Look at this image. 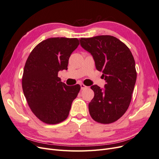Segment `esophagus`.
I'll return each mask as SVG.
<instances>
[{
  "mask_svg": "<svg viewBox=\"0 0 159 159\" xmlns=\"http://www.w3.org/2000/svg\"><path fill=\"white\" fill-rule=\"evenodd\" d=\"M80 86H81V89H85L86 88H87V86L83 84H80Z\"/></svg>",
  "mask_w": 159,
  "mask_h": 159,
  "instance_id": "obj_1",
  "label": "esophagus"
}]
</instances>
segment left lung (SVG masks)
Wrapping results in <instances>:
<instances>
[{
    "instance_id": "1",
    "label": "left lung",
    "mask_w": 159,
    "mask_h": 159,
    "mask_svg": "<svg viewBox=\"0 0 159 159\" xmlns=\"http://www.w3.org/2000/svg\"><path fill=\"white\" fill-rule=\"evenodd\" d=\"M80 45L93 56L95 68L103 72L104 88L91 86L94 98L89 103L93 120L108 124L126 112L137 80L135 62L129 48L117 38L109 35L80 39Z\"/></svg>"
}]
</instances>
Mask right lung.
<instances>
[{
    "label": "right lung",
    "mask_w": 159,
    "mask_h": 159,
    "mask_svg": "<svg viewBox=\"0 0 159 159\" xmlns=\"http://www.w3.org/2000/svg\"><path fill=\"white\" fill-rule=\"evenodd\" d=\"M79 44L77 38H50L38 44L28 57L23 92L32 111L42 122L57 124L68 116L81 88L62 83L57 74L68 69L70 57Z\"/></svg>",
    "instance_id": "add662e5"
}]
</instances>
